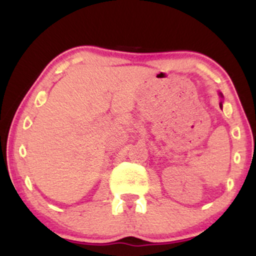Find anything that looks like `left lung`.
Segmentation results:
<instances>
[{
    "label": "left lung",
    "mask_w": 256,
    "mask_h": 256,
    "mask_svg": "<svg viewBox=\"0 0 256 256\" xmlns=\"http://www.w3.org/2000/svg\"><path fill=\"white\" fill-rule=\"evenodd\" d=\"M220 107H222V104H220Z\"/></svg>",
    "instance_id": "left-lung-1"
}]
</instances>
